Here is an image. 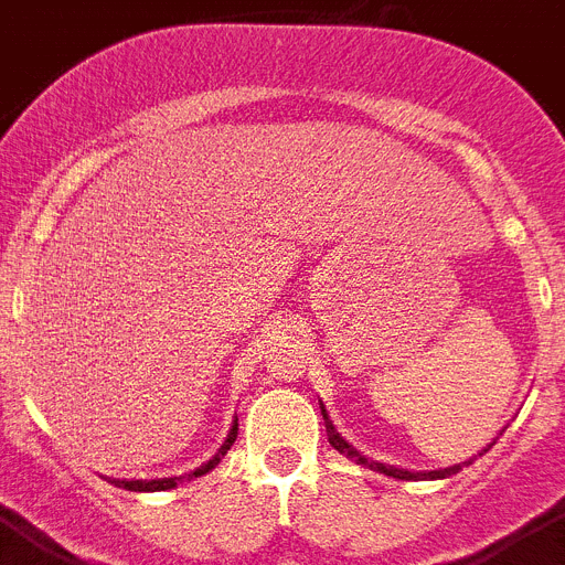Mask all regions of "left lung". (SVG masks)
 <instances>
[{"mask_svg": "<svg viewBox=\"0 0 565 565\" xmlns=\"http://www.w3.org/2000/svg\"><path fill=\"white\" fill-rule=\"evenodd\" d=\"M322 418H326V433H328V441H331L333 450L344 452L348 458H353L356 463H362V467H371L376 469V472H384V476H393V478H402V481H411V478H418V472H407V469H396V467H384V463H376V461H367L364 456H359L356 450H353L351 444L344 441L342 436L337 433V427L331 424V418H328L326 407H322ZM458 469H461V463H456V467H447V469H438V472H424V478H450L456 476Z\"/></svg>", "mask_w": 565, "mask_h": 565, "instance_id": "1", "label": "left lung"}]
</instances>
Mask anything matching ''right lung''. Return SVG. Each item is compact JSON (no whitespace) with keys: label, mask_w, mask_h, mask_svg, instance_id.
<instances>
[{"label":"right lung","mask_w":565,"mask_h":565,"mask_svg":"<svg viewBox=\"0 0 565 565\" xmlns=\"http://www.w3.org/2000/svg\"><path fill=\"white\" fill-rule=\"evenodd\" d=\"M234 438H237V422L232 424V433H228L226 444H223L221 450H217V456H214L212 461L203 463V467L194 469V472H192V476H189V478H198V476H203V472H209V469L217 467V463H221V458L226 456L228 447H232V444H234ZM178 481H181V478H163V481H113V483H115V487L129 489V492H158V489H172V487H178Z\"/></svg>","instance_id":"right-lung-1"}]
</instances>
